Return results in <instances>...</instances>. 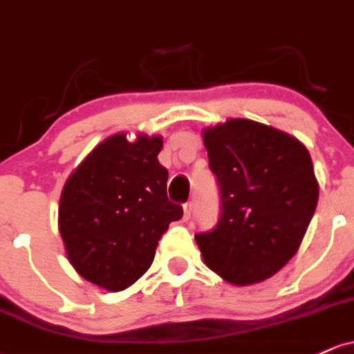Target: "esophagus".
<instances>
[{
  "instance_id": "34e87169",
  "label": "esophagus",
  "mask_w": 354,
  "mask_h": 354,
  "mask_svg": "<svg viewBox=\"0 0 354 354\" xmlns=\"http://www.w3.org/2000/svg\"><path fill=\"white\" fill-rule=\"evenodd\" d=\"M192 209H194L192 203H185V204H184V219H189V218H191Z\"/></svg>"
}]
</instances>
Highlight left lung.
Here are the masks:
<instances>
[{
  "label": "left lung",
  "instance_id": "left-lung-1",
  "mask_svg": "<svg viewBox=\"0 0 354 354\" xmlns=\"http://www.w3.org/2000/svg\"><path fill=\"white\" fill-rule=\"evenodd\" d=\"M221 194L212 230L196 234L204 261L234 285L275 275L297 253L317 206L307 148L287 133L230 120L203 135Z\"/></svg>",
  "mask_w": 354,
  "mask_h": 354
}]
</instances>
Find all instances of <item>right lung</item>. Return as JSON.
Segmentation results:
<instances>
[{
	"label": "right lung",
	"instance_id": "1",
	"mask_svg": "<svg viewBox=\"0 0 354 354\" xmlns=\"http://www.w3.org/2000/svg\"><path fill=\"white\" fill-rule=\"evenodd\" d=\"M160 136H109L72 172L59 206L67 258L87 282L123 290L150 268L169 224L184 214L167 197Z\"/></svg>",
	"mask_w": 354,
	"mask_h": 354
}]
</instances>
